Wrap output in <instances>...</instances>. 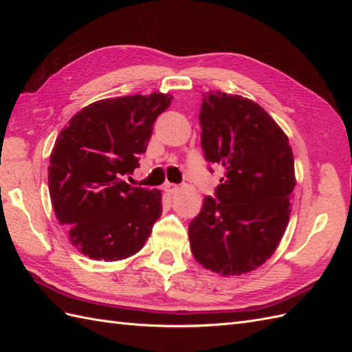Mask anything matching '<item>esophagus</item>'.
Segmentation results:
<instances>
[{"label": "esophagus", "instance_id": "esophagus-1", "mask_svg": "<svg viewBox=\"0 0 352 352\" xmlns=\"http://www.w3.org/2000/svg\"><path fill=\"white\" fill-rule=\"evenodd\" d=\"M163 189L166 190V194H168V195H173V194H176L177 190H179V186H177V185H175V184H166Z\"/></svg>", "mask_w": 352, "mask_h": 352}]
</instances>
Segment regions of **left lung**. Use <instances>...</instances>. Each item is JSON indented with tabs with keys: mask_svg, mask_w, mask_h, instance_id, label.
<instances>
[{
	"mask_svg": "<svg viewBox=\"0 0 352 352\" xmlns=\"http://www.w3.org/2000/svg\"><path fill=\"white\" fill-rule=\"evenodd\" d=\"M199 123L206 160L225 176L189 223L190 251L207 270L248 273L272 257L289 221L292 148L269 113L241 95L204 94Z\"/></svg>",
	"mask_w": 352,
	"mask_h": 352,
	"instance_id": "obj_1",
	"label": "left lung"
}]
</instances>
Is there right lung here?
Wrapping results in <instances>:
<instances>
[{"instance_id": "right-lung-1", "label": "right lung", "mask_w": 352, "mask_h": 352, "mask_svg": "<svg viewBox=\"0 0 352 352\" xmlns=\"http://www.w3.org/2000/svg\"><path fill=\"white\" fill-rule=\"evenodd\" d=\"M172 100L153 92L92 102L57 136L48 167L51 204L73 247L89 258L131 257L162 216V192L131 186L122 176L140 167L153 124Z\"/></svg>"}]
</instances>
